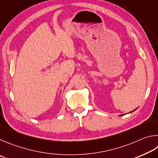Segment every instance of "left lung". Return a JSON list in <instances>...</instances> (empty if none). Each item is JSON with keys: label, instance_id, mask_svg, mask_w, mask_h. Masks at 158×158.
<instances>
[{"label": "left lung", "instance_id": "1", "mask_svg": "<svg viewBox=\"0 0 158 158\" xmlns=\"http://www.w3.org/2000/svg\"><path fill=\"white\" fill-rule=\"evenodd\" d=\"M135 110H133V111H135ZM133 111H132V112H133ZM119 116H122V115H119Z\"/></svg>", "mask_w": 158, "mask_h": 158}]
</instances>
